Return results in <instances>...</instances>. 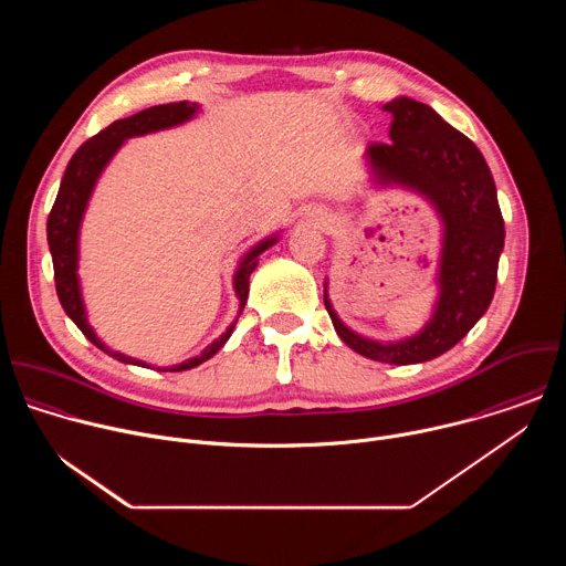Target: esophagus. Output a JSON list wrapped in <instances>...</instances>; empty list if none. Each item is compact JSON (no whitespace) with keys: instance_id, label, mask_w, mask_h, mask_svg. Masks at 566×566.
Here are the masks:
<instances>
[{"instance_id":"esophagus-1","label":"esophagus","mask_w":566,"mask_h":566,"mask_svg":"<svg viewBox=\"0 0 566 566\" xmlns=\"http://www.w3.org/2000/svg\"><path fill=\"white\" fill-rule=\"evenodd\" d=\"M308 221H313L317 228H325V226H329V223H332V214H329L327 210L315 208V210H311V212H308Z\"/></svg>"}]
</instances>
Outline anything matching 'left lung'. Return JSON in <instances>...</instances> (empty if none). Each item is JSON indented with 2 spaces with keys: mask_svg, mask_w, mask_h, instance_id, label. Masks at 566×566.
<instances>
[{
  "mask_svg": "<svg viewBox=\"0 0 566 566\" xmlns=\"http://www.w3.org/2000/svg\"><path fill=\"white\" fill-rule=\"evenodd\" d=\"M382 109L391 114V140L365 149L371 181L412 190L434 206L443 223L439 295L419 334L389 343L365 338L345 325L332 306L327 280L325 306L338 336L356 354L387 365H417L452 349L489 311L504 251V219L491 168L468 136L430 105L408 96Z\"/></svg>",
  "mask_w": 566,
  "mask_h": 566,
  "instance_id": "1",
  "label": "left lung"
}]
</instances>
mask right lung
I'll list each match as a JSON object with an SVG mask.
<instances>
[{
  "instance_id": "add662e5",
  "label": "right lung",
  "mask_w": 566,
  "mask_h": 566,
  "mask_svg": "<svg viewBox=\"0 0 566 566\" xmlns=\"http://www.w3.org/2000/svg\"><path fill=\"white\" fill-rule=\"evenodd\" d=\"M197 114H199V105L188 103V101L156 105V107L143 109V112H138L129 118L114 120L107 129H103L101 134H96L94 138H90L87 143L80 145L77 151L71 156L66 170H64L55 203H53L49 221H46V239H49L51 258H53L55 291H57V297H60V304H62L64 313L75 322V327L85 334L87 340H92L98 349H103L105 354H109L112 358H116L125 365L147 367V363H143L138 358H132V356H125L120 352L109 349L96 336L94 327L90 325L85 300H83V289H80V277H77L80 226H83L85 210L90 206L92 192H94L103 170L107 168V164L114 158V154L120 149V145L127 138L145 136V134H151V132L184 125V123L192 120ZM277 239H280L277 232L262 239L260 244H255L244 258L239 260V266H237L234 277H232V289H234V295L239 300V313L244 311V304L249 300V280H251V273L260 264V255L264 251H269L273 244H277ZM234 325H237V319L217 340H212L199 356L188 358V360H184L179 365H172V367H156V369L158 371H186V369H192V367L206 363L208 358H212L226 345Z\"/></svg>"
}]
</instances>
